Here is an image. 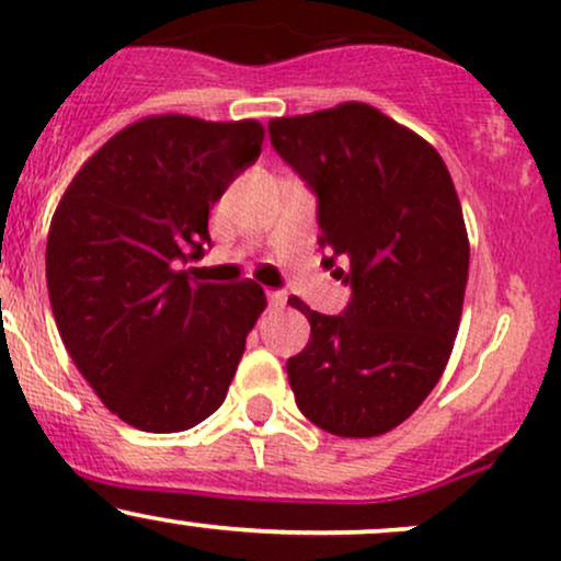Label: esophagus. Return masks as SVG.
<instances>
[{"mask_svg": "<svg viewBox=\"0 0 561 561\" xmlns=\"http://www.w3.org/2000/svg\"><path fill=\"white\" fill-rule=\"evenodd\" d=\"M266 298H268V306H272V308H282L287 302V295L282 293V289H268Z\"/></svg>", "mask_w": 561, "mask_h": 561, "instance_id": "1", "label": "esophagus"}]
</instances>
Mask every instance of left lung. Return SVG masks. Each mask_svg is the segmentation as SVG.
I'll return each instance as SVG.
<instances>
[{"label": "left lung", "instance_id": "obj_1", "mask_svg": "<svg viewBox=\"0 0 561 561\" xmlns=\"http://www.w3.org/2000/svg\"><path fill=\"white\" fill-rule=\"evenodd\" d=\"M279 158L317 195L324 266L351 287L340 317L311 311L287 362L295 403L340 437L409 420L446 369L459 332L469 242L435 147L364 105L268 121Z\"/></svg>", "mask_w": 561, "mask_h": 561}]
</instances>
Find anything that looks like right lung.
Returning <instances> with one entry per match:
<instances>
[{
  "mask_svg": "<svg viewBox=\"0 0 561 561\" xmlns=\"http://www.w3.org/2000/svg\"><path fill=\"white\" fill-rule=\"evenodd\" d=\"M261 145L259 121L152 115L105 141L57 205L47 237L57 330L131 427L182 433L227 398L266 295L250 279H190L179 263L205 253L208 210Z\"/></svg>",
  "mask_w": 561,
  "mask_h": 561,
  "instance_id": "1",
  "label": "right lung"
}]
</instances>
